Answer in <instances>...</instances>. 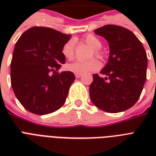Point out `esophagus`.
I'll use <instances>...</instances> for the list:
<instances>
[{
  "label": "esophagus",
  "mask_w": 156,
  "mask_h": 156,
  "mask_svg": "<svg viewBox=\"0 0 156 156\" xmlns=\"http://www.w3.org/2000/svg\"><path fill=\"white\" fill-rule=\"evenodd\" d=\"M82 75H83V74H82V73H75V77L77 78H80V77H82Z\"/></svg>",
  "instance_id": "34e87169"
}]
</instances>
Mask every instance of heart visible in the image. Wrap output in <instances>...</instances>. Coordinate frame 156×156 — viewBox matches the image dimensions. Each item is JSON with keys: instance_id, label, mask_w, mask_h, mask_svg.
Listing matches in <instances>:
<instances>
[{"instance_id": "obj_1", "label": "heart", "mask_w": 156, "mask_h": 156, "mask_svg": "<svg viewBox=\"0 0 156 156\" xmlns=\"http://www.w3.org/2000/svg\"><path fill=\"white\" fill-rule=\"evenodd\" d=\"M84 42L90 46L92 49H94V55L96 57H102V53L100 49L102 47V43L96 36L93 35H86L84 39ZM61 53L67 60H72L74 56V41L73 40H69V41L62 46ZM100 67V62L96 59H90L89 61H76L72 63L68 64L66 66V69L69 71H71L75 73H85L90 71L97 70Z\"/></svg>"}]
</instances>
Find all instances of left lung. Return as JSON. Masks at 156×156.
I'll return each mask as SVG.
<instances>
[{"label": "left lung", "instance_id": "obj_1", "mask_svg": "<svg viewBox=\"0 0 156 156\" xmlns=\"http://www.w3.org/2000/svg\"><path fill=\"white\" fill-rule=\"evenodd\" d=\"M108 42V61L100 73L93 74L90 98L100 109L110 113L126 111L138 101L147 78V56L132 31L116 25L94 30Z\"/></svg>", "mask_w": 156, "mask_h": 156}]
</instances>
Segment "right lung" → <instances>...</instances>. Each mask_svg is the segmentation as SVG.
Here are the masks:
<instances>
[{
    "instance_id": "obj_1",
    "label": "right lung",
    "mask_w": 156,
    "mask_h": 156,
    "mask_svg": "<svg viewBox=\"0 0 156 156\" xmlns=\"http://www.w3.org/2000/svg\"><path fill=\"white\" fill-rule=\"evenodd\" d=\"M70 37L52 28L34 27L16 43L10 64L11 86L27 111L46 115L66 102L75 76L70 71L58 73V69L66 63L61 48Z\"/></svg>"
}]
</instances>
